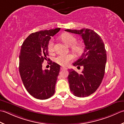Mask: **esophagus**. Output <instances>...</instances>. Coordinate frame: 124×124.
<instances>
[{
  "label": "esophagus",
  "mask_w": 124,
  "mask_h": 124,
  "mask_svg": "<svg viewBox=\"0 0 124 124\" xmlns=\"http://www.w3.org/2000/svg\"><path fill=\"white\" fill-rule=\"evenodd\" d=\"M60 69H61V70H67V68L65 67H61Z\"/></svg>",
  "instance_id": "obj_1"
}]
</instances>
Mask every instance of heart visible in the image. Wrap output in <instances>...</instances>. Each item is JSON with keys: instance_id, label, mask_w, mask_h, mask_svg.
<instances>
[{"instance_id": "1", "label": "heart", "mask_w": 124, "mask_h": 124, "mask_svg": "<svg viewBox=\"0 0 124 124\" xmlns=\"http://www.w3.org/2000/svg\"><path fill=\"white\" fill-rule=\"evenodd\" d=\"M62 41L69 46H71V49L77 54H80L82 51V47L79 44L75 43L76 42V39L73 35L69 34H64L62 35ZM47 50L49 52L54 51V42L50 39L47 45ZM74 59V56L72 54H62L55 58V62L57 64L62 66H66L69 62Z\"/></svg>"}]
</instances>
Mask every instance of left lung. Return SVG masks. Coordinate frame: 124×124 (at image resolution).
<instances>
[{
	"label": "left lung",
	"mask_w": 124,
	"mask_h": 124,
	"mask_svg": "<svg viewBox=\"0 0 124 124\" xmlns=\"http://www.w3.org/2000/svg\"><path fill=\"white\" fill-rule=\"evenodd\" d=\"M65 31L81 35L85 44L84 52L74 66L83 67L81 74L70 70L68 76L70 90L79 97L88 96L99 87L105 73L107 52L102 39L94 30L66 29Z\"/></svg>",
	"instance_id": "left-lung-1"
}]
</instances>
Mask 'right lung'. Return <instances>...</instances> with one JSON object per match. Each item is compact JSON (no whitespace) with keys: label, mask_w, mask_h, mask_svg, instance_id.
<instances>
[{"label":"right lung","mask_w":124,"mask_h":124,"mask_svg":"<svg viewBox=\"0 0 124 124\" xmlns=\"http://www.w3.org/2000/svg\"><path fill=\"white\" fill-rule=\"evenodd\" d=\"M60 29L34 32L29 35L21 45L19 55L20 76L27 92L37 99H47L55 92L60 65L51 60L50 69L43 70L42 64L49 55L47 45L51 37Z\"/></svg>","instance_id":"add662e5"}]
</instances>
